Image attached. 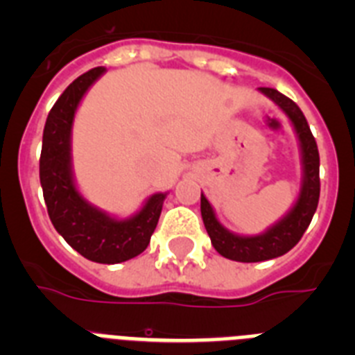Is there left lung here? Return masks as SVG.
Listing matches in <instances>:
<instances>
[{
    "label": "left lung",
    "instance_id": "8db88e82",
    "mask_svg": "<svg viewBox=\"0 0 355 355\" xmlns=\"http://www.w3.org/2000/svg\"><path fill=\"white\" fill-rule=\"evenodd\" d=\"M259 90L265 96L270 97L275 105L281 106L293 122L295 131L299 135L300 149H302L304 183L299 200L293 206V209L279 224H275L274 227L268 229L265 234H259V236H238V234L229 233L227 229L222 227L220 222L216 220L208 199L200 193V215H202L206 231L211 238V245L224 258L241 263L266 261V259L283 256L288 250L293 249L311 224V218L315 215L320 199L318 147H316V140L309 130V124L304 117L302 110L297 106V103L291 101L290 97L277 92L275 89L261 87Z\"/></svg>",
    "mask_w": 355,
    "mask_h": 355
}]
</instances>
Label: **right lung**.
Listing matches in <instances>:
<instances>
[{
    "mask_svg": "<svg viewBox=\"0 0 355 355\" xmlns=\"http://www.w3.org/2000/svg\"><path fill=\"white\" fill-rule=\"evenodd\" d=\"M105 67L81 74L53 105L42 135L40 184L48 215L69 245L96 263L128 261L147 249L162 213L165 193H155L130 220H115L78 193L71 174V126L78 103Z\"/></svg>",
    "mask_w": 355,
    "mask_h": 355,
    "instance_id": "right-lung-1",
    "label": "right lung"
}]
</instances>
